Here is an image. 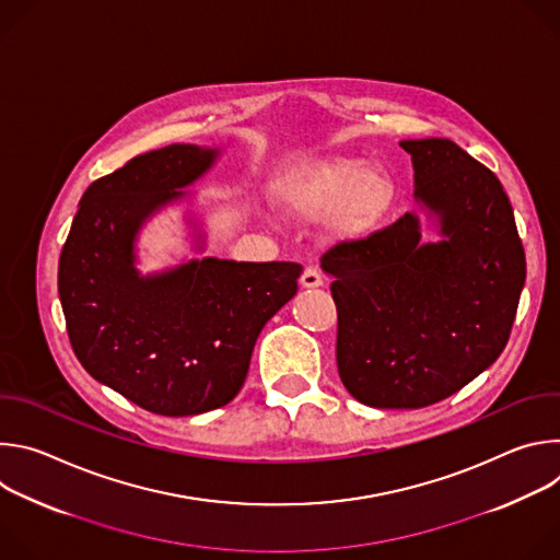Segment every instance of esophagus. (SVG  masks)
Returning a JSON list of instances; mask_svg holds the SVG:
<instances>
[{
	"instance_id": "1",
	"label": "esophagus",
	"mask_w": 560,
	"mask_h": 560,
	"mask_svg": "<svg viewBox=\"0 0 560 560\" xmlns=\"http://www.w3.org/2000/svg\"><path fill=\"white\" fill-rule=\"evenodd\" d=\"M301 285L303 288H318V285H324V277H322V272H318L316 268L310 266L301 275Z\"/></svg>"
}]
</instances>
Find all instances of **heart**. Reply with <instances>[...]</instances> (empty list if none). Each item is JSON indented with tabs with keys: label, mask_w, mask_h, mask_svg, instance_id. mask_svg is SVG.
<instances>
[{
	"label": "heart",
	"mask_w": 560,
	"mask_h": 560,
	"mask_svg": "<svg viewBox=\"0 0 560 560\" xmlns=\"http://www.w3.org/2000/svg\"><path fill=\"white\" fill-rule=\"evenodd\" d=\"M285 208L303 219L330 210V232L363 238L378 230L396 199V184L385 171H368L363 159L332 156L294 171L281 188Z\"/></svg>",
	"instance_id": "heart-1"
}]
</instances>
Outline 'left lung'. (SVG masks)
<instances>
[{
    "label": "left lung",
    "mask_w": 560,
    "mask_h": 560,
    "mask_svg": "<svg viewBox=\"0 0 560 560\" xmlns=\"http://www.w3.org/2000/svg\"><path fill=\"white\" fill-rule=\"evenodd\" d=\"M415 195L443 242L419 244L406 212L322 257L335 277L339 376L370 408L419 410L458 392L503 352L525 253L497 175L450 139H408Z\"/></svg>",
    "instance_id": "left-lung-1"
}]
</instances>
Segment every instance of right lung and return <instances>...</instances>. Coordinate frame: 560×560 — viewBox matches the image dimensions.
Returning <instances> with one entry per match:
<instances>
[{
	"mask_svg": "<svg viewBox=\"0 0 560 560\" xmlns=\"http://www.w3.org/2000/svg\"><path fill=\"white\" fill-rule=\"evenodd\" d=\"M217 150L173 143L93 182L59 257V299L74 357L100 383L162 417H192L242 389L268 318L296 294L292 261L206 257L139 277L141 223L201 177Z\"/></svg>",
	"mask_w": 560,
	"mask_h": 560,
	"instance_id": "right-lung-1",
	"label": "right lung"
}]
</instances>
